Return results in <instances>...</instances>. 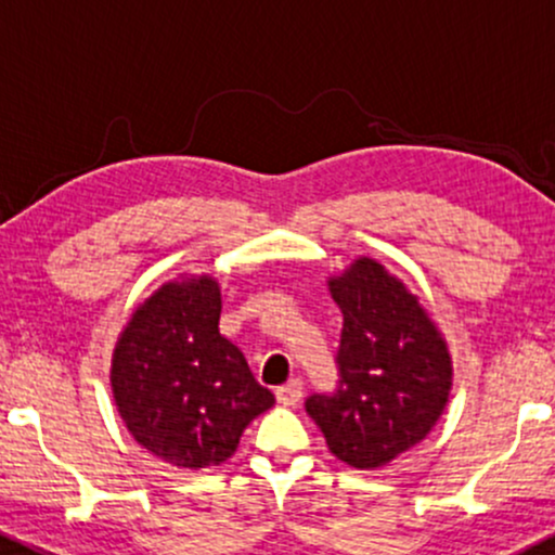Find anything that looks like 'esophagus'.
<instances>
[{
	"mask_svg": "<svg viewBox=\"0 0 555 555\" xmlns=\"http://www.w3.org/2000/svg\"><path fill=\"white\" fill-rule=\"evenodd\" d=\"M276 399H279V404H284V406H295L299 399H302V380H289V384H284V386H279L276 388Z\"/></svg>",
	"mask_w": 555,
	"mask_h": 555,
	"instance_id": "1",
	"label": "esophagus"
}]
</instances>
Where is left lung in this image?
I'll use <instances>...</instances> for the list:
<instances>
[{
    "mask_svg": "<svg viewBox=\"0 0 555 555\" xmlns=\"http://www.w3.org/2000/svg\"><path fill=\"white\" fill-rule=\"evenodd\" d=\"M344 328L336 393H313L305 410L336 460L378 469L417 446L451 393L449 344L410 286L362 256L328 276Z\"/></svg>",
    "mask_w": 555,
    "mask_h": 555,
    "instance_id": "1",
    "label": "left lung"
}]
</instances>
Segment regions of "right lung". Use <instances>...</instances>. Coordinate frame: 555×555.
I'll use <instances>...</instances> for the list:
<instances>
[{
	"label": "right lung",
	"instance_id": "obj_1",
	"mask_svg": "<svg viewBox=\"0 0 555 555\" xmlns=\"http://www.w3.org/2000/svg\"><path fill=\"white\" fill-rule=\"evenodd\" d=\"M221 289L208 273L162 284L114 344L112 393L130 436L171 467L227 462L273 393L219 334Z\"/></svg>",
	"mask_w": 555,
	"mask_h": 555
}]
</instances>
